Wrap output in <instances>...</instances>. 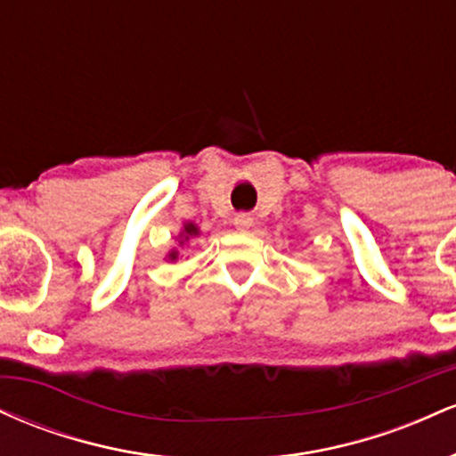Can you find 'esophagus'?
<instances>
[{
  "label": "esophagus",
  "instance_id": "1",
  "mask_svg": "<svg viewBox=\"0 0 456 456\" xmlns=\"http://www.w3.org/2000/svg\"><path fill=\"white\" fill-rule=\"evenodd\" d=\"M233 224H235V229L244 232V229L253 227V218H250V214H235Z\"/></svg>",
  "mask_w": 456,
  "mask_h": 456
}]
</instances>
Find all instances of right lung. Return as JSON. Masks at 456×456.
<instances>
[{
	"label": "right lung",
	"mask_w": 456,
	"mask_h": 456,
	"mask_svg": "<svg viewBox=\"0 0 456 456\" xmlns=\"http://www.w3.org/2000/svg\"><path fill=\"white\" fill-rule=\"evenodd\" d=\"M199 233H201V232H199V227H197L195 223L188 221V223L182 224V232L177 233V238H175L177 240V246H174V248H171L169 253L165 255V259L167 261H177V259H180V248H182V246H186L188 240L195 238V235H199Z\"/></svg>",
	"instance_id": "1"
}]
</instances>
